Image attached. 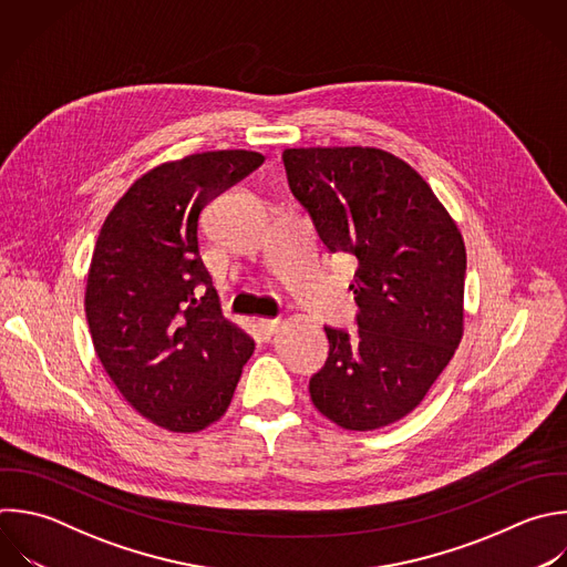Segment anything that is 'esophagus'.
I'll list each match as a JSON object with an SVG mask.
<instances>
[{"instance_id":"34e87169","label":"esophagus","mask_w":567,"mask_h":567,"mask_svg":"<svg viewBox=\"0 0 567 567\" xmlns=\"http://www.w3.org/2000/svg\"><path fill=\"white\" fill-rule=\"evenodd\" d=\"M279 323H281L279 319H259V321H257V328H259V332H261L264 337H270V334L277 332Z\"/></svg>"}]
</instances>
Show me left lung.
<instances>
[{"label": "left lung", "mask_w": 567, "mask_h": 567, "mask_svg": "<svg viewBox=\"0 0 567 567\" xmlns=\"http://www.w3.org/2000/svg\"><path fill=\"white\" fill-rule=\"evenodd\" d=\"M288 186L328 252L357 259V332L326 326L315 408L346 430L412 412L463 334L465 246L423 177L379 148H288Z\"/></svg>", "instance_id": "left-lung-1"}]
</instances>
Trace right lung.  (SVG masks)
I'll list each match as a JSON object with an SVG mask.
<instances>
[{
	"mask_svg": "<svg viewBox=\"0 0 567 567\" xmlns=\"http://www.w3.org/2000/svg\"><path fill=\"white\" fill-rule=\"evenodd\" d=\"M264 164L215 151L157 166L106 217L86 284L95 352L153 423L197 432L230 405L255 341L224 319L199 252V215Z\"/></svg>",
	"mask_w": 567,
	"mask_h": 567,
	"instance_id": "1",
	"label": "right lung"
}]
</instances>
